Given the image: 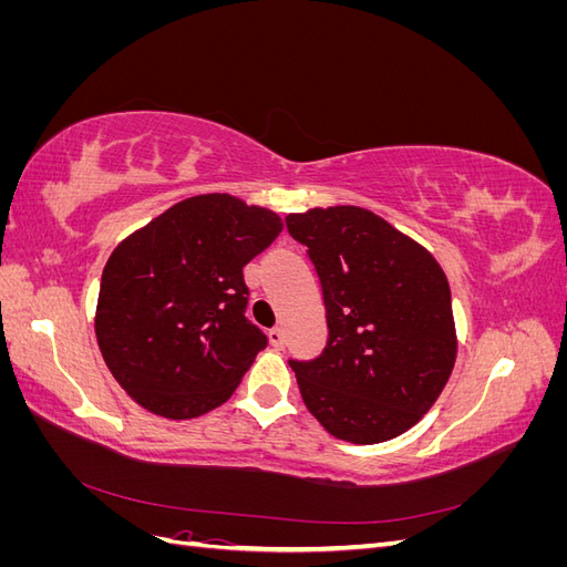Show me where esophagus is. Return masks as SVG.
I'll list each match as a JSON object with an SVG mask.
<instances>
[{
    "instance_id": "esophagus-1",
    "label": "esophagus",
    "mask_w": 567,
    "mask_h": 567,
    "mask_svg": "<svg viewBox=\"0 0 567 567\" xmlns=\"http://www.w3.org/2000/svg\"><path fill=\"white\" fill-rule=\"evenodd\" d=\"M267 338H269V342L277 350H284V346H286V336H284V331L281 329H271L269 333H267Z\"/></svg>"
}]
</instances>
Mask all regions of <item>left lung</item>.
<instances>
[{"instance_id": "8db88e82", "label": "left lung", "mask_w": 567, "mask_h": 567, "mask_svg": "<svg viewBox=\"0 0 567 567\" xmlns=\"http://www.w3.org/2000/svg\"><path fill=\"white\" fill-rule=\"evenodd\" d=\"M319 274L329 342L290 362L305 406L333 437L379 444L437 402L456 362L450 281L431 250L357 205L290 213Z\"/></svg>"}]
</instances>
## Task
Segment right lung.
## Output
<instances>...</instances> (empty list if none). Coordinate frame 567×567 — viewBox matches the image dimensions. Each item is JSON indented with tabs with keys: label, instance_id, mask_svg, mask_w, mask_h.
<instances>
[{
	"label": "right lung",
	"instance_id": "1",
	"mask_svg": "<svg viewBox=\"0 0 567 567\" xmlns=\"http://www.w3.org/2000/svg\"><path fill=\"white\" fill-rule=\"evenodd\" d=\"M281 217L231 194L175 203L111 252L94 331L130 398L169 421L225 404L267 336L244 310V267L271 246Z\"/></svg>",
	"mask_w": 567,
	"mask_h": 567
}]
</instances>
